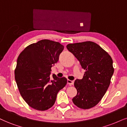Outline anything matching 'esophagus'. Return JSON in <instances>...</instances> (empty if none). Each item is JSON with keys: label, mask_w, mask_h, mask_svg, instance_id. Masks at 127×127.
<instances>
[{"label": "esophagus", "mask_w": 127, "mask_h": 127, "mask_svg": "<svg viewBox=\"0 0 127 127\" xmlns=\"http://www.w3.org/2000/svg\"><path fill=\"white\" fill-rule=\"evenodd\" d=\"M73 83H74V82H73V81H71L69 80V79H68V80H67V84H68L69 85H73Z\"/></svg>", "instance_id": "34e87169"}]
</instances>
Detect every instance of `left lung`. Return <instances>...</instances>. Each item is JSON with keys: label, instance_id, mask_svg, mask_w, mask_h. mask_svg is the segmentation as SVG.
<instances>
[{"label": "left lung", "instance_id": "left-lung-1", "mask_svg": "<svg viewBox=\"0 0 127 127\" xmlns=\"http://www.w3.org/2000/svg\"><path fill=\"white\" fill-rule=\"evenodd\" d=\"M66 48L77 58L85 70L82 79H76L77 94L72 99L79 108L95 107L106 93L114 73L111 56L95 42L87 41L67 45Z\"/></svg>", "mask_w": 127, "mask_h": 127}]
</instances>
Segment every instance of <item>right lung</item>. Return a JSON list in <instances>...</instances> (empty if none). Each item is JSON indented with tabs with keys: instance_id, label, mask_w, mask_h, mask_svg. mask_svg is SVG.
<instances>
[{
	"instance_id": "1",
	"label": "right lung",
	"mask_w": 127,
	"mask_h": 127,
	"mask_svg": "<svg viewBox=\"0 0 127 127\" xmlns=\"http://www.w3.org/2000/svg\"><path fill=\"white\" fill-rule=\"evenodd\" d=\"M64 46L48 39L29 45L18 56L15 78L23 99L32 108L45 111L55 102L58 92L66 85L65 77L53 75L51 68L59 60Z\"/></svg>"
}]
</instances>
